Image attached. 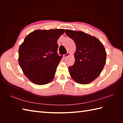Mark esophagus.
Instances as JSON below:
<instances>
[{"label":"esophagus","mask_w":123,"mask_h":123,"mask_svg":"<svg viewBox=\"0 0 123 123\" xmlns=\"http://www.w3.org/2000/svg\"><path fill=\"white\" fill-rule=\"evenodd\" d=\"M70 55V53H67L66 54L64 55H63V57H64V58H66V57H68V56H69Z\"/></svg>","instance_id":"obj_1"}]
</instances>
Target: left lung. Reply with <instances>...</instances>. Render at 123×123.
<instances>
[{
	"label": "left lung",
	"instance_id": "1",
	"mask_svg": "<svg viewBox=\"0 0 123 123\" xmlns=\"http://www.w3.org/2000/svg\"><path fill=\"white\" fill-rule=\"evenodd\" d=\"M65 33L76 45L75 62L69 67L70 74L78 83H90L100 75L106 64L105 49L98 38L82 31L66 30Z\"/></svg>",
	"mask_w": 123,
	"mask_h": 123
}]
</instances>
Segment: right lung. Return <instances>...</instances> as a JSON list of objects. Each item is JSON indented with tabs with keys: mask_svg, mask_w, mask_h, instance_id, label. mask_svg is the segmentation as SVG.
Masks as SVG:
<instances>
[{
	"mask_svg": "<svg viewBox=\"0 0 123 123\" xmlns=\"http://www.w3.org/2000/svg\"><path fill=\"white\" fill-rule=\"evenodd\" d=\"M64 29L37 30L26 36L19 48L18 62L23 73L38 85L52 81L62 55L57 54V41Z\"/></svg>",
	"mask_w": 123,
	"mask_h": 123,
	"instance_id": "add662e5",
	"label": "right lung"
}]
</instances>
